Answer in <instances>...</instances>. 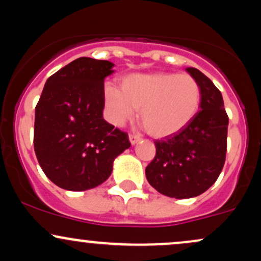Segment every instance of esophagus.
<instances>
[{
    "label": "esophagus",
    "instance_id": "obj_1",
    "mask_svg": "<svg viewBox=\"0 0 261 261\" xmlns=\"http://www.w3.org/2000/svg\"><path fill=\"white\" fill-rule=\"evenodd\" d=\"M128 140H130L131 145H136L137 142L141 140V137L139 136V135H135V134H130L128 135Z\"/></svg>",
    "mask_w": 261,
    "mask_h": 261
}]
</instances>
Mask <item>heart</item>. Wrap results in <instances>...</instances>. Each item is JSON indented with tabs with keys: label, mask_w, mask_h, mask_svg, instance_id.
<instances>
[{
	"label": "heart",
	"mask_w": 261,
	"mask_h": 261,
	"mask_svg": "<svg viewBox=\"0 0 261 261\" xmlns=\"http://www.w3.org/2000/svg\"><path fill=\"white\" fill-rule=\"evenodd\" d=\"M104 101L110 120L122 125L140 109L143 127L154 137H168L187 127L201 103V88L189 74L131 73L120 89L108 86Z\"/></svg>",
	"instance_id": "heart-1"
}]
</instances>
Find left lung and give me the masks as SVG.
<instances>
[{"mask_svg":"<svg viewBox=\"0 0 261 261\" xmlns=\"http://www.w3.org/2000/svg\"><path fill=\"white\" fill-rule=\"evenodd\" d=\"M187 71L201 88L200 112L178 134L157 140L146 178L158 193L189 199L205 193L217 180L226 161L228 116L212 81L197 68Z\"/></svg>","mask_w":261,"mask_h":261,"instance_id":"8db88e82","label":"left lung"}]
</instances>
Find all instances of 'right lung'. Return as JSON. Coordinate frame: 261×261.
<instances>
[{"label":"right lung","instance_id":"obj_1","mask_svg":"<svg viewBox=\"0 0 261 261\" xmlns=\"http://www.w3.org/2000/svg\"><path fill=\"white\" fill-rule=\"evenodd\" d=\"M107 60L80 58L50 76L35 108L34 151L45 175L71 191L93 189L109 178L114 160L131 146L103 119Z\"/></svg>","mask_w":261,"mask_h":261}]
</instances>
